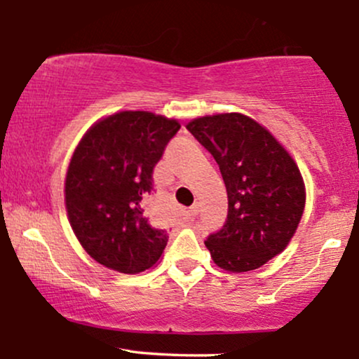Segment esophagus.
Masks as SVG:
<instances>
[{
  "label": "esophagus",
  "instance_id": "1",
  "mask_svg": "<svg viewBox=\"0 0 359 359\" xmlns=\"http://www.w3.org/2000/svg\"><path fill=\"white\" fill-rule=\"evenodd\" d=\"M197 214H199V208H197V205H192V208H189L187 211H185V219H189V221L196 219Z\"/></svg>",
  "mask_w": 359,
  "mask_h": 359
}]
</instances>
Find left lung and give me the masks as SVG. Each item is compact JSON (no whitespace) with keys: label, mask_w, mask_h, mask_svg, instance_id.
<instances>
[{"label":"left lung","mask_w":359,"mask_h":359,"mask_svg":"<svg viewBox=\"0 0 359 359\" xmlns=\"http://www.w3.org/2000/svg\"><path fill=\"white\" fill-rule=\"evenodd\" d=\"M187 130L214 156L226 192L228 217L205 238L217 266L250 271L277 257L294 236L306 187L285 148L240 113L192 119Z\"/></svg>","instance_id":"left-lung-1"}]
</instances>
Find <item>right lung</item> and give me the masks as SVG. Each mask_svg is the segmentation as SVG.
Here are the masks:
<instances>
[{
	"instance_id": "obj_1",
	"label": "right lung",
	"mask_w": 359,
	"mask_h": 359,
	"mask_svg": "<svg viewBox=\"0 0 359 359\" xmlns=\"http://www.w3.org/2000/svg\"><path fill=\"white\" fill-rule=\"evenodd\" d=\"M180 125L148 111H121L96 123L74 151L65 208L77 240L101 265L121 273L154 266L168 234L154 226L147 203L154 168Z\"/></svg>"
}]
</instances>
